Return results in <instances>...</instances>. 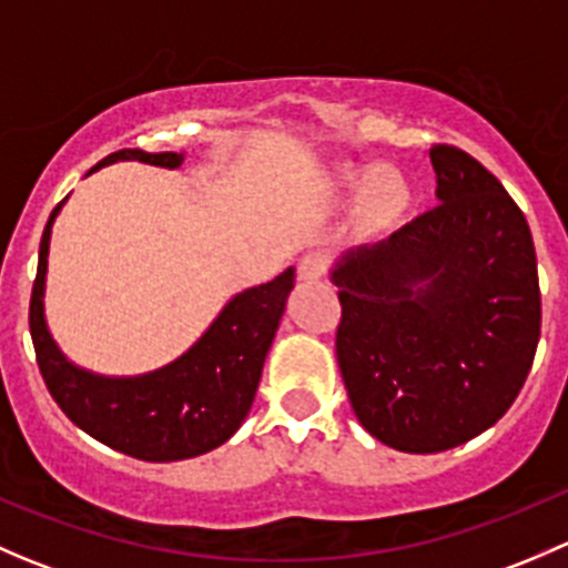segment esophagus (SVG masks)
Masks as SVG:
<instances>
[{
	"label": "esophagus",
	"instance_id": "1",
	"mask_svg": "<svg viewBox=\"0 0 568 568\" xmlns=\"http://www.w3.org/2000/svg\"><path fill=\"white\" fill-rule=\"evenodd\" d=\"M300 277L307 280V283H313V280H321L326 274V257L321 255V252H307L305 257L300 261Z\"/></svg>",
	"mask_w": 568,
	"mask_h": 568
}]
</instances>
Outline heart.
Returning a JSON list of instances; mask_svg holds the SVG:
<instances>
[{"instance_id": "b5f03b06", "label": "heart", "mask_w": 568, "mask_h": 568, "mask_svg": "<svg viewBox=\"0 0 568 568\" xmlns=\"http://www.w3.org/2000/svg\"><path fill=\"white\" fill-rule=\"evenodd\" d=\"M341 181L346 186L359 189V209H363V216L371 225H393L412 205L409 181L390 164H374V168L343 164Z\"/></svg>"}]
</instances>
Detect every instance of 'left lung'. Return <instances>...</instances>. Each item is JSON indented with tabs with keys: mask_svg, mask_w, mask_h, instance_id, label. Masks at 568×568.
<instances>
[{
	"mask_svg": "<svg viewBox=\"0 0 568 568\" xmlns=\"http://www.w3.org/2000/svg\"><path fill=\"white\" fill-rule=\"evenodd\" d=\"M428 159L439 205L332 266L352 409L404 454H439L495 426L541 335L536 247L519 205L459 148L434 145Z\"/></svg>",
	"mask_w": 568,
	"mask_h": 568,
	"instance_id": "1",
	"label": "left lung"
}]
</instances>
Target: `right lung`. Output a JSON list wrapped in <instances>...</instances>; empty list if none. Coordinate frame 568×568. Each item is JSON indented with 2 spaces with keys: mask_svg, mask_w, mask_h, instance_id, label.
Here are the masks:
<instances>
[{
  "mask_svg": "<svg viewBox=\"0 0 568 568\" xmlns=\"http://www.w3.org/2000/svg\"><path fill=\"white\" fill-rule=\"evenodd\" d=\"M131 159L170 170L183 164V153H145L125 148L95 164L90 173ZM65 200L45 222L30 300L32 346L51 398L82 432L134 459L181 462L220 448L247 417L261 382L263 359L285 313V300L294 288V268H285L272 283L233 296L203 337L164 368L142 376L93 374L73 365L60 352L43 316L51 225Z\"/></svg>",
  "mask_w": 568,
  "mask_h": 568,
  "instance_id": "obj_1",
  "label": "right lung"
}]
</instances>
